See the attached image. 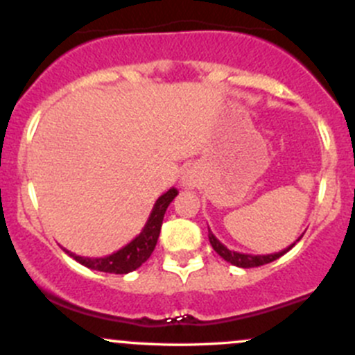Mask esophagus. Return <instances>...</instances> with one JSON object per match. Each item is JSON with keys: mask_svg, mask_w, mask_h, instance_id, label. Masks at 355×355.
<instances>
[{"mask_svg": "<svg viewBox=\"0 0 355 355\" xmlns=\"http://www.w3.org/2000/svg\"><path fill=\"white\" fill-rule=\"evenodd\" d=\"M182 184L185 185V187H194L196 185V177L192 171H185L184 175H182Z\"/></svg>", "mask_w": 355, "mask_h": 355, "instance_id": "1", "label": "esophagus"}]
</instances>
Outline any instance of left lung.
Listing matches in <instances>:
<instances>
[{"label": "left lung", "instance_id": "obj_1", "mask_svg": "<svg viewBox=\"0 0 355 355\" xmlns=\"http://www.w3.org/2000/svg\"><path fill=\"white\" fill-rule=\"evenodd\" d=\"M207 237H209V242H211V245H213V249L216 250V252L220 254V256L223 257L227 263L234 264V266H239V268H256V266H263V264L271 263V261H277L278 257H282L284 254H287L288 250L295 245V242L300 241V237H302V235H300V237L297 239L293 244H290L288 247H285L284 250H280V252L257 254V256H254V254L237 252V250H230L227 245H223L216 237H214V234L209 230V228H207Z\"/></svg>", "mask_w": 355, "mask_h": 355}]
</instances>
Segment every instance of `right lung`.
Masks as SVG:
<instances>
[{"label": "right lung", "mask_w": 355, "mask_h": 355, "mask_svg": "<svg viewBox=\"0 0 355 355\" xmlns=\"http://www.w3.org/2000/svg\"><path fill=\"white\" fill-rule=\"evenodd\" d=\"M178 196V191L175 187H171L170 191L164 192L163 196H159L157 200L153 206L151 214H149L148 221H146L144 228L141 230V234L134 239V241L128 242L127 245L118 249L116 252L108 254V256L103 257H85V256H77V254L70 252V250L63 249L70 257H73L77 263H80L82 266L89 268V270L94 271H103V273H114V275H127L130 271L137 270L139 266H142V263L149 259V256L155 250L157 237H159L161 225H163L164 213H166L170 202Z\"/></svg>", "instance_id": "obj_1"}]
</instances>
